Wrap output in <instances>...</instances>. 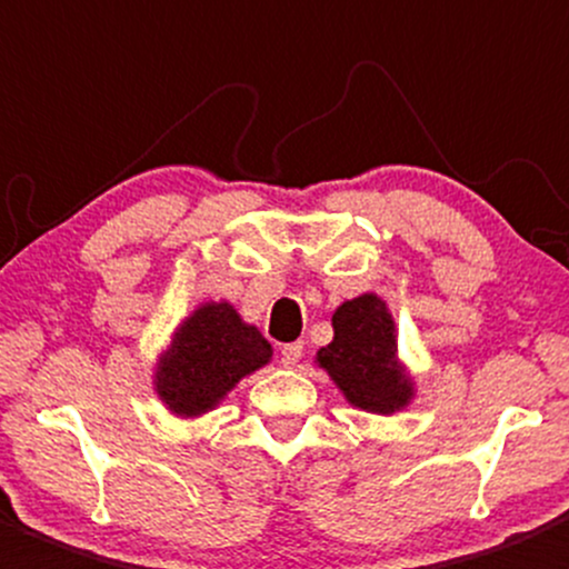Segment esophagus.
Wrapping results in <instances>:
<instances>
[{
  "instance_id": "1",
  "label": "esophagus",
  "mask_w": 569,
  "mask_h": 569,
  "mask_svg": "<svg viewBox=\"0 0 569 569\" xmlns=\"http://www.w3.org/2000/svg\"><path fill=\"white\" fill-rule=\"evenodd\" d=\"M300 358H302V341L283 343V347H280V363H283L286 369H291V366L300 363Z\"/></svg>"
}]
</instances>
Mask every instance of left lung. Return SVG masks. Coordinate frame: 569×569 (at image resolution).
<instances>
[{
  "mask_svg": "<svg viewBox=\"0 0 569 569\" xmlns=\"http://www.w3.org/2000/svg\"><path fill=\"white\" fill-rule=\"evenodd\" d=\"M332 330L336 338L317 360L355 407L388 416L410 401L412 388L396 363L393 319L380 297L343 302L332 313Z\"/></svg>",
  "mask_w": 569,
  "mask_h": 569,
  "instance_id": "left-lung-1",
  "label": "left lung"
}]
</instances>
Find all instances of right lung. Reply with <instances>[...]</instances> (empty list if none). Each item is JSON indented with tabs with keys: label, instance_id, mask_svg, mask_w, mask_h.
Here are the masks:
<instances>
[{
	"label": "right lung",
	"instance_id": "1",
	"mask_svg": "<svg viewBox=\"0 0 569 569\" xmlns=\"http://www.w3.org/2000/svg\"><path fill=\"white\" fill-rule=\"evenodd\" d=\"M269 358L272 347L256 327L244 325L228 302H209L178 327L157 371V391L178 416H200Z\"/></svg>",
	"mask_w": 569,
	"mask_h": 569
}]
</instances>
